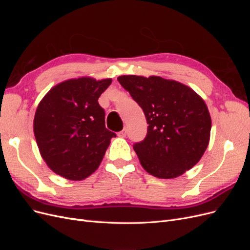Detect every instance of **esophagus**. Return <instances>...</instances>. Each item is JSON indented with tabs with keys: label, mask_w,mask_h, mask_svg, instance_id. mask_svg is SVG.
Here are the masks:
<instances>
[{
	"label": "esophagus",
	"mask_w": 250,
	"mask_h": 250,
	"mask_svg": "<svg viewBox=\"0 0 250 250\" xmlns=\"http://www.w3.org/2000/svg\"><path fill=\"white\" fill-rule=\"evenodd\" d=\"M126 134H127V130H126V127L124 128V129H123L122 131H120V132L118 133V135H119V137H121V138H125V137H126Z\"/></svg>",
	"instance_id": "1"
}]
</instances>
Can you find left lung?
Segmentation results:
<instances>
[{
  "instance_id": "left-lung-1",
  "label": "left lung",
  "mask_w": 250,
  "mask_h": 250,
  "mask_svg": "<svg viewBox=\"0 0 250 250\" xmlns=\"http://www.w3.org/2000/svg\"><path fill=\"white\" fill-rule=\"evenodd\" d=\"M147 120L146 138L134 144L142 167L157 178L192 169L208 146L211 119L206 102L188 85L160 76L118 77Z\"/></svg>"
}]
</instances>
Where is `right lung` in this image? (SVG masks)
Segmentation results:
<instances>
[{
	"instance_id": "right-lung-1",
	"label": "right lung",
	"mask_w": 250,
	"mask_h": 250,
	"mask_svg": "<svg viewBox=\"0 0 250 250\" xmlns=\"http://www.w3.org/2000/svg\"><path fill=\"white\" fill-rule=\"evenodd\" d=\"M111 79H69L53 86L36 108L33 130L42 160L58 175L82 180L99 167L116 137L98 103Z\"/></svg>"
}]
</instances>
